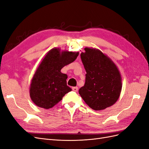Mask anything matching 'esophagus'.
I'll return each instance as SVG.
<instances>
[{"label": "esophagus", "instance_id": "34e87169", "mask_svg": "<svg viewBox=\"0 0 149 149\" xmlns=\"http://www.w3.org/2000/svg\"><path fill=\"white\" fill-rule=\"evenodd\" d=\"M72 90L74 92H78V87H73L72 88Z\"/></svg>", "mask_w": 149, "mask_h": 149}]
</instances>
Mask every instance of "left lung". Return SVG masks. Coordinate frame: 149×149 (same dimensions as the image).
<instances>
[{"mask_svg": "<svg viewBox=\"0 0 149 149\" xmlns=\"http://www.w3.org/2000/svg\"><path fill=\"white\" fill-rule=\"evenodd\" d=\"M81 58L85 68L86 80L79 93L95 111L110 107L119 97L122 83L118 68L110 58L97 49L85 48Z\"/></svg>", "mask_w": 149, "mask_h": 149, "instance_id": "1", "label": "left lung"}]
</instances>
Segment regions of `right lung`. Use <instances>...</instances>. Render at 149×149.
Instances as JSON below:
<instances>
[{
	"instance_id": "obj_1",
	"label": "right lung",
	"mask_w": 149,
	"mask_h": 149,
	"mask_svg": "<svg viewBox=\"0 0 149 149\" xmlns=\"http://www.w3.org/2000/svg\"><path fill=\"white\" fill-rule=\"evenodd\" d=\"M78 55V52L68 51L61 53L59 48L49 51L31 79L30 95L36 105L49 109L71 91L66 84L67 75L61 73V70L73 62Z\"/></svg>"
}]
</instances>
